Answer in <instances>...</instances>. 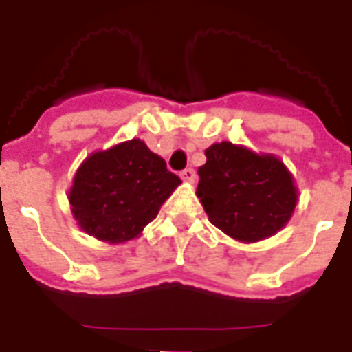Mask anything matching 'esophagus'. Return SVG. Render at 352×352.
Listing matches in <instances>:
<instances>
[{"label":"esophagus","instance_id":"1","mask_svg":"<svg viewBox=\"0 0 352 352\" xmlns=\"http://www.w3.org/2000/svg\"><path fill=\"white\" fill-rule=\"evenodd\" d=\"M181 177H182V181L193 182L197 175H195V170H193V168H186V170L181 171Z\"/></svg>","mask_w":352,"mask_h":352}]
</instances>
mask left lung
<instances>
[{
  "mask_svg": "<svg viewBox=\"0 0 352 352\" xmlns=\"http://www.w3.org/2000/svg\"><path fill=\"white\" fill-rule=\"evenodd\" d=\"M204 155L197 197L212 225L245 243L270 237L287 225L298 192L281 160L232 142L214 144Z\"/></svg>",
  "mask_w": 352,
  "mask_h": 352,
  "instance_id": "1",
  "label": "left lung"
}]
</instances>
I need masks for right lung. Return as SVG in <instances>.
Masks as SVG:
<instances>
[{"instance_id":"obj_1","label":"right lung","mask_w":352,"mask_h":352,"mask_svg":"<svg viewBox=\"0 0 352 352\" xmlns=\"http://www.w3.org/2000/svg\"><path fill=\"white\" fill-rule=\"evenodd\" d=\"M181 184L159 155L133 138L87 157L74 177L69 203L80 228L100 241L124 243L157 217Z\"/></svg>"}]
</instances>
